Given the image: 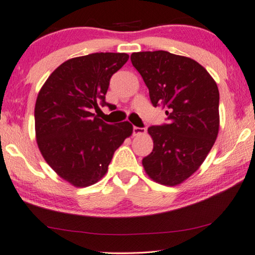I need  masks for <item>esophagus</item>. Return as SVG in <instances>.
Here are the masks:
<instances>
[{"label": "esophagus", "mask_w": 255, "mask_h": 255, "mask_svg": "<svg viewBox=\"0 0 255 255\" xmlns=\"http://www.w3.org/2000/svg\"><path fill=\"white\" fill-rule=\"evenodd\" d=\"M146 130L145 128H139V127H132V135L137 136V135H143L145 134Z\"/></svg>", "instance_id": "obj_1"}]
</instances>
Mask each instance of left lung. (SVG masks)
<instances>
[{
    "label": "left lung",
    "instance_id": "1",
    "mask_svg": "<svg viewBox=\"0 0 255 255\" xmlns=\"http://www.w3.org/2000/svg\"><path fill=\"white\" fill-rule=\"evenodd\" d=\"M130 59L149 88L151 103L164 105L168 119L147 129L153 150L143 158L144 170L157 183L181 184L198 170L218 137V86L189 57L158 50L134 52Z\"/></svg>",
    "mask_w": 255,
    "mask_h": 255
}]
</instances>
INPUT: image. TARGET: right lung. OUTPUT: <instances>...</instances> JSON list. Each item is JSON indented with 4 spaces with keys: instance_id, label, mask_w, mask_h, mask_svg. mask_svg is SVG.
Wrapping results in <instances>:
<instances>
[{
    "instance_id": "obj_1",
    "label": "right lung",
    "mask_w": 255,
    "mask_h": 255,
    "mask_svg": "<svg viewBox=\"0 0 255 255\" xmlns=\"http://www.w3.org/2000/svg\"><path fill=\"white\" fill-rule=\"evenodd\" d=\"M128 58L125 52H96L68 59L37 95V146L57 175L74 187L100 181L116 150L132 134L128 121L109 125L91 112L98 104L111 106L105 102L110 79Z\"/></svg>"
}]
</instances>
